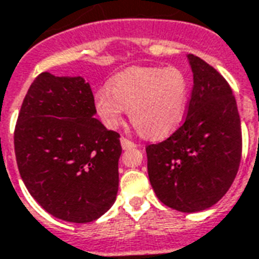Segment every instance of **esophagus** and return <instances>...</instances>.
<instances>
[{"mask_svg":"<svg viewBox=\"0 0 259 259\" xmlns=\"http://www.w3.org/2000/svg\"><path fill=\"white\" fill-rule=\"evenodd\" d=\"M121 145L123 149H133V148L137 147L133 141H130V140H127L126 137H121Z\"/></svg>","mask_w":259,"mask_h":259,"instance_id":"34e87169","label":"esophagus"}]
</instances>
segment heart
Returning <instances> with one entry per match:
<instances>
[{
	"instance_id": "b5f03b06",
	"label": "heart",
	"mask_w": 259,
	"mask_h": 259,
	"mask_svg": "<svg viewBox=\"0 0 259 259\" xmlns=\"http://www.w3.org/2000/svg\"><path fill=\"white\" fill-rule=\"evenodd\" d=\"M189 84L177 68L133 66L110 78L95 92L94 106L107 127H116L129 108L138 132L163 138L181 125L187 107Z\"/></svg>"
}]
</instances>
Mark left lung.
<instances>
[{"instance_id": "obj_1", "label": "left lung", "mask_w": 259, "mask_h": 259, "mask_svg": "<svg viewBox=\"0 0 259 259\" xmlns=\"http://www.w3.org/2000/svg\"><path fill=\"white\" fill-rule=\"evenodd\" d=\"M193 91L183 125L147 147L148 175L157 198L179 212H201L222 200L238 174L242 129L226 78L187 54Z\"/></svg>"}]
</instances>
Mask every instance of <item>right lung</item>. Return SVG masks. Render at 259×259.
I'll list each match as a JSON object with an SVG mask.
<instances>
[{"mask_svg":"<svg viewBox=\"0 0 259 259\" xmlns=\"http://www.w3.org/2000/svg\"><path fill=\"white\" fill-rule=\"evenodd\" d=\"M94 95L82 77L42 73L31 84L15 129L19 172L46 212L90 223L115 202L119 134L95 118Z\"/></svg>","mask_w":259,"mask_h":259,"instance_id":"right-lung-1","label":"right lung"}]
</instances>
